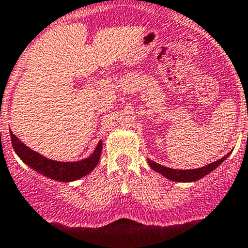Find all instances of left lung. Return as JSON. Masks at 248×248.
Returning a JSON list of instances; mask_svg holds the SVG:
<instances>
[{
  "label": "left lung",
  "mask_w": 248,
  "mask_h": 248,
  "mask_svg": "<svg viewBox=\"0 0 248 248\" xmlns=\"http://www.w3.org/2000/svg\"><path fill=\"white\" fill-rule=\"evenodd\" d=\"M231 153V152H230ZM230 153H227L225 157H222L221 159L216 160V162L210 163L207 166L202 167V168L198 169H171L168 167H164L162 164H158V163L153 162V160L148 159L147 158V162H148L149 167L155 171L159 173L160 175H163L167 179L171 180V182H179V183H193L196 180L202 179L205 175H207L209 173H211L213 170H215L225 159H227V157L230 155Z\"/></svg>",
  "instance_id": "obj_1"
}]
</instances>
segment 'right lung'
Returning <instances> with one entry per match:
<instances>
[{"label": "right lung", "instance_id": "1", "mask_svg": "<svg viewBox=\"0 0 248 248\" xmlns=\"http://www.w3.org/2000/svg\"><path fill=\"white\" fill-rule=\"evenodd\" d=\"M10 133L13 149L16 155L21 158L22 162L37 173L57 182L71 183L85 177L96 168L100 157H101L102 140L97 143L93 155L85 159L77 160V162H59V160L49 159L42 155L41 153L33 151L30 147H27L23 142H21L17 136L13 135L12 131H10Z\"/></svg>", "mask_w": 248, "mask_h": 248}]
</instances>
